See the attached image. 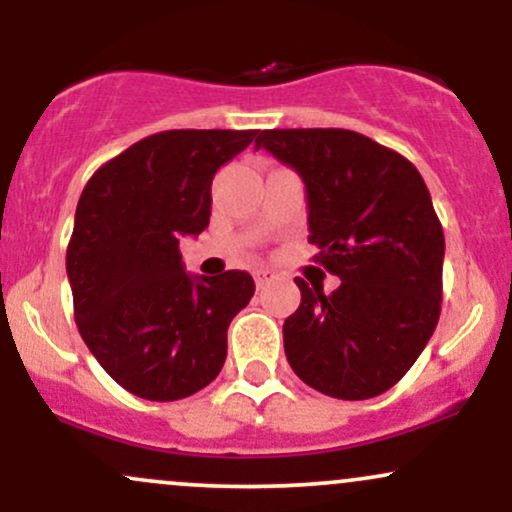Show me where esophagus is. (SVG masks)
Wrapping results in <instances>:
<instances>
[{
	"instance_id": "esophagus-1",
	"label": "esophagus",
	"mask_w": 512,
	"mask_h": 512,
	"mask_svg": "<svg viewBox=\"0 0 512 512\" xmlns=\"http://www.w3.org/2000/svg\"><path fill=\"white\" fill-rule=\"evenodd\" d=\"M274 279H276V274L269 272V269H257V272H255V284H257V289H264V286L272 284Z\"/></svg>"
}]
</instances>
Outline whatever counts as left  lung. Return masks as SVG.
Wrapping results in <instances>:
<instances>
[{
    "label": "left lung",
    "instance_id": "obj_1",
    "mask_svg": "<svg viewBox=\"0 0 512 512\" xmlns=\"http://www.w3.org/2000/svg\"><path fill=\"white\" fill-rule=\"evenodd\" d=\"M296 170L315 260L332 293L296 279L284 351L305 385L337 399L390 390L431 339L443 301L445 238L421 173L351 129H264L255 139Z\"/></svg>",
    "mask_w": 512,
    "mask_h": 512
}]
</instances>
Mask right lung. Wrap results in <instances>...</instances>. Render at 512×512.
<instances>
[{
  "label": "right lung",
  "mask_w": 512,
  "mask_h": 512,
  "mask_svg": "<svg viewBox=\"0 0 512 512\" xmlns=\"http://www.w3.org/2000/svg\"><path fill=\"white\" fill-rule=\"evenodd\" d=\"M257 129H170L93 173L67 248L74 317L105 373L132 395L173 402L226 361L231 320L255 293L248 272L192 276L180 238L209 226L211 180Z\"/></svg>",
  "instance_id": "add662e5"
}]
</instances>
